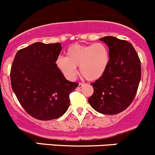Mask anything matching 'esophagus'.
Wrapping results in <instances>:
<instances>
[{"instance_id": "obj_1", "label": "esophagus", "mask_w": 155, "mask_h": 155, "mask_svg": "<svg viewBox=\"0 0 155 155\" xmlns=\"http://www.w3.org/2000/svg\"><path fill=\"white\" fill-rule=\"evenodd\" d=\"M83 85H84V84H82V83L79 84L78 87V89H81V88L82 87H83Z\"/></svg>"}]
</instances>
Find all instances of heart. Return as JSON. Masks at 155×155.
I'll use <instances>...</instances> for the list:
<instances>
[{
    "label": "heart",
    "mask_w": 155,
    "mask_h": 155,
    "mask_svg": "<svg viewBox=\"0 0 155 155\" xmlns=\"http://www.w3.org/2000/svg\"><path fill=\"white\" fill-rule=\"evenodd\" d=\"M110 63V52L101 42L87 45H75L69 47L66 57L56 60L58 68L69 79L73 78L79 67L80 74L88 81H95L103 76Z\"/></svg>",
    "instance_id": "b5f03b06"
}]
</instances>
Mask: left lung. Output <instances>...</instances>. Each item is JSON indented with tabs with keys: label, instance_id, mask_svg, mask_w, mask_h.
Masks as SVG:
<instances>
[{
	"label": "left lung",
	"instance_id": "1",
	"mask_svg": "<svg viewBox=\"0 0 155 155\" xmlns=\"http://www.w3.org/2000/svg\"><path fill=\"white\" fill-rule=\"evenodd\" d=\"M100 40L108 46L110 63L103 76L91 84L94 94L88 102L98 113L118 114L132 104L136 94L141 76V61L127 41L114 36H104Z\"/></svg>",
	"mask_w": 155,
	"mask_h": 155
}]
</instances>
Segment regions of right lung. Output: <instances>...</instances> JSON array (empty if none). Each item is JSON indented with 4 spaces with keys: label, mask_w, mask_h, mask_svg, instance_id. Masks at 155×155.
I'll use <instances>...</instances> for the list:
<instances>
[{
    "label": "right lung",
    "mask_w": 155,
    "mask_h": 155,
    "mask_svg": "<svg viewBox=\"0 0 155 155\" xmlns=\"http://www.w3.org/2000/svg\"><path fill=\"white\" fill-rule=\"evenodd\" d=\"M61 43L35 42L19 50L10 70L13 91L25 110L39 120L65 113L78 84L66 80L56 65Z\"/></svg>",
    "instance_id": "add662e5"
}]
</instances>
